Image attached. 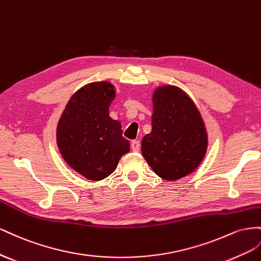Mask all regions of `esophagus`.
<instances>
[{
  "instance_id": "esophagus-1",
  "label": "esophagus",
  "mask_w": 261,
  "mask_h": 261,
  "mask_svg": "<svg viewBox=\"0 0 261 261\" xmlns=\"http://www.w3.org/2000/svg\"><path fill=\"white\" fill-rule=\"evenodd\" d=\"M131 148H132V151L139 152V150H140V141L133 140L131 142Z\"/></svg>"
}]
</instances>
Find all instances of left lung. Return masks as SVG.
<instances>
[{
  "label": "left lung",
  "instance_id": "obj_1",
  "mask_svg": "<svg viewBox=\"0 0 261 261\" xmlns=\"http://www.w3.org/2000/svg\"><path fill=\"white\" fill-rule=\"evenodd\" d=\"M206 145L203 120L189 96L172 85L156 88L152 131L141 143L154 173L166 180L189 175L203 160Z\"/></svg>",
  "mask_w": 261,
  "mask_h": 261
}]
</instances>
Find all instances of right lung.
<instances>
[{
	"label": "right lung",
	"mask_w": 261,
	"mask_h": 261,
	"mask_svg": "<svg viewBox=\"0 0 261 261\" xmlns=\"http://www.w3.org/2000/svg\"><path fill=\"white\" fill-rule=\"evenodd\" d=\"M115 96L109 82L87 84L70 98L58 122L57 143L62 158L89 180L108 177L130 151L120 122L109 117Z\"/></svg>",
	"instance_id": "1"
}]
</instances>
